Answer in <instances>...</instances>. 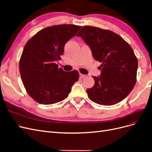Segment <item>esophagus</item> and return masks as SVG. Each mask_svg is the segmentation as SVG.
I'll return each mask as SVG.
<instances>
[{
	"mask_svg": "<svg viewBox=\"0 0 152 152\" xmlns=\"http://www.w3.org/2000/svg\"><path fill=\"white\" fill-rule=\"evenodd\" d=\"M86 77V75H84V74H81V73H80V78H85Z\"/></svg>",
	"mask_w": 152,
	"mask_h": 152,
	"instance_id": "obj_1",
	"label": "esophagus"
}]
</instances>
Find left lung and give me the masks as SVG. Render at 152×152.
<instances>
[{"instance_id": "8db88e82", "label": "left lung", "mask_w": 152, "mask_h": 152, "mask_svg": "<svg viewBox=\"0 0 152 152\" xmlns=\"http://www.w3.org/2000/svg\"><path fill=\"white\" fill-rule=\"evenodd\" d=\"M90 48L96 61L102 63L101 74L93 76L94 85L87 89L89 99L105 106L121 102L136 82L137 59L130 45L114 32L83 26L77 34Z\"/></svg>"}]
</instances>
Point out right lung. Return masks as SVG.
Wrapping results in <instances>:
<instances>
[{
	"label": "right lung",
	"instance_id": "1",
	"mask_svg": "<svg viewBox=\"0 0 152 152\" xmlns=\"http://www.w3.org/2000/svg\"><path fill=\"white\" fill-rule=\"evenodd\" d=\"M81 28L75 25L46 27L27 42L20 60L23 83L28 94L40 104H51L66 99L78 81L77 70L65 72L56 62L64 47Z\"/></svg>",
	"mask_w": 152,
	"mask_h": 152
}]
</instances>
